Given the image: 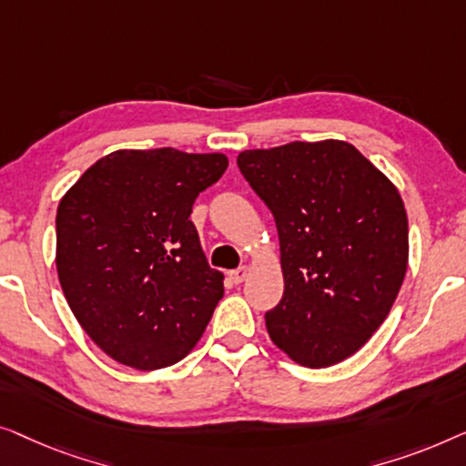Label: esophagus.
I'll list each match as a JSON object with an SVG mask.
<instances>
[{"mask_svg":"<svg viewBox=\"0 0 466 466\" xmlns=\"http://www.w3.org/2000/svg\"><path fill=\"white\" fill-rule=\"evenodd\" d=\"M247 277H248V268H245V266L238 268V270L230 272V279H232V283H234V285H240V283H245Z\"/></svg>","mask_w":466,"mask_h":466,"instance_id":"1","label":"esophagus"}]
</instances>
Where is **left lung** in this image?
<instances>
[{"instance_id":"8db88e82","label":"left lung","mask_w":466,"mask_h":466,"mask_svg":"<svg viewBox=\"0 0 466 466\" xmlns=\"http://www.w3.org/2000/svg\"><path fill=\"white\" fill-rule=\"evenodd\" d=\"M238 168L277 221L285 293L268 336L298 365H336L389 317L410 258L395 183L350 143L245 149Z\"/></svg>"}]
</instances>
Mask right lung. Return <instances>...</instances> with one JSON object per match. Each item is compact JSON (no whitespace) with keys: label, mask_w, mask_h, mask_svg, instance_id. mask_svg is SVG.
Here are the masks:
<instances>
[{"label":"right lung","mask_w":466,"mask_h":466,"mask_svg":"<svg viewBox=\"0 0 466 466\" xmlns=\"http://www.w3.org/2000/svg\"><path fill=\"white\" fill-rule=\"evenodd\" d=\"M228 168L226 154L116 149L58 202L65 299L114 361L154 371L187 357L224 296L189 215Z\"/></svg>","instance_id":"obj_1"}]
</instances>
